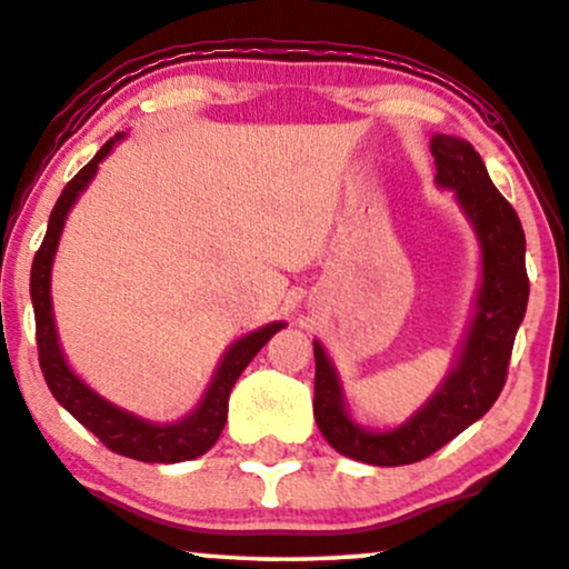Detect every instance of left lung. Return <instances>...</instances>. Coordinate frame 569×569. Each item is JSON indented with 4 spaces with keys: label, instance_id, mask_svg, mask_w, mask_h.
Masks as SVG:
<instances>
[{
    "label": "left lung",
    "instance_id": "8db88e82",
    "mask_svg": "<svg viewBox=\"0 0 569 569\" xmlns=\"http://www.w3.org/2000/svg\"><path fill=\"white\" fill-rule=\"evenodd\" d=\"M436 180L456 190L482 242V288L459 366L443 389L391 433H368L342 410L338 376L315 342V420L335 451L373 467H405L428 459L495 405L508 379L518 325L528 303L526 237L510 206L485 170L475 147L451 136L430 141Z\"/></svg>",
    "mask_w": 569,
    "mask_h": 569
}]
</instances>
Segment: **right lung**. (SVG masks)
Masks as SVG:
<instances>
[{
	"label": "right lung",
	"mask_w": 569,
	"mask_h": 569,
	"mask_svg": "<svg viewBox=\"0 0 569 569\" xmlns=\"http://www.w3.org/2000/svg\"><path fill=\"white\" fill-rule=\"evenodd\" d=\"M121 139V133L116 139L102 143V149L79 170L74 178L67 182V188L61 190L59 201H56L51 219H48V231L43 237V244L38 247L33 270H30V296H33V311H36V342H38V361H41L43 379L56 397V402L74 415L87 430H92L100 438V443L110 448L113 453L128 456V459L147 461V463H174V461H188L203 456L208 448L219 441L223 422H227V402L229 391L234 387L239 373L244 371L247 363L258 356V350L281 330L283 322H273L262 330L247 335L234 346L229 348V353L223 356V361L216 371L211 387H208L203 402L198 410L174 426H151L133 415L118 410L106 399L94 395L90 387H84L82 381L71 373L61 356L59 340H56V327L51 315V262L56 244H59L63 219H67L71 203L77 201V196L87 188V182L94 178L98 164L108 157V151L113 149V143Z\"/></svg>",
	"instance_id": "obj_1"
}]
</instances>
